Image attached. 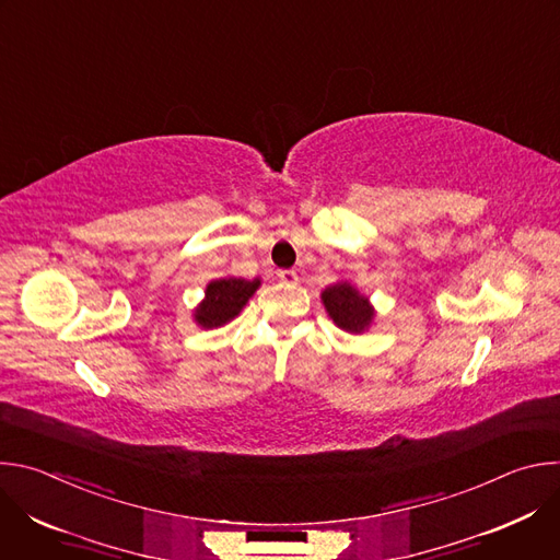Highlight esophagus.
<instances>
[{"mask_svg":"<svg viewBox=\"0 0 560 560\" xmlns=\"http://www.w3.org/2000/svg\"><path fill=\"white\" fill-rule=\"evenodd\" d=\"M279 281L285 285H296L299 283V275L294 270H279Z\"/></svg>","mask_w":560,"mask_h":560,"instance_id":"esophagus-1","label":"esophagus"}]
</instances>
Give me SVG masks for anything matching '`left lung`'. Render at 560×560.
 Masks as SVG:
<instances>
[{
  "instance_id": "obj_1",
  "label": "left lung",
  "mask_w": 560,
  "mask_h": 560,
  "mask_svg": "<svg viewBox=\"0 0 560 560\" xmlns=\"http://www.w3.org/2000/svg\"><path fill=\"white\" fill-rule=\"evenodd\" d=\"M322 303L337 328L350 335H363L376 318L370 296L361 294L350 281H337L322 292Z\"/></svg>"
}]
</instances>
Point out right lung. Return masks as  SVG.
I'll return each mask as SVG.
<instances>
[{
  "mask_svg": "<svg viewBox=\"0 0 560 560\" xmlns=\"http://www.w3.org/2000/svg\"><path fill=\"white\" fill-rule=\"evenodd\" d=\"M261 279H242V277H219L206 285V296L192 310L195 324L203 330H214L230 324L238 316L250 301V296L259 290Z\"/></svg>",
  "mask_w": 560,
  "mask_h": 560,
  "instance_id": "obj_1",
  "label": "right lung"
}]
</instances>
